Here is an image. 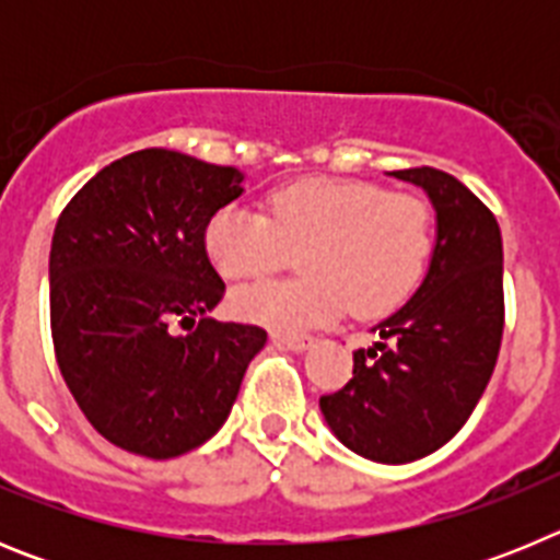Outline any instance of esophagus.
<instances>
[{"label": "esophagus", "mask_w": 560, "mask_h": 560, "mask_svg": "<svg viewBox=\"0 0 560 560\" xmlns=\"http://www.w3.org/2000/svg\"><path fill=\"white\" fill-rule=\"evenodd\" d=\"M271 341H275V345H280V348L305 350L311 341H314V336H308V334H280V330H277V334H271Z\"/></svg>", "instance_id": "esophagus-1"}]
</instances>
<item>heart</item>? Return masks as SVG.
Wrapping results in <instances>:
<instances>
[{
  "instance_id": "1",
  "label": "heart",
  "mask_w": 560,
  "mask_h": 560,
  "mask_svg": "<svg viewBox=\"0 0 560 560\" xmlns=\"http://www.w3.org/2000/svg\"><path fill=\"white\" fill-rule=\"evenodd\" d=\"M432 207L415 192L373 182H291L269 196V219L230 205L210 219L205 246L226 280H255L300 255L305 277L246 285L232 311L275 330H303L339 319L348 305L359 316L398 308L429 264Z\"/></svg>"
}]
</instances>
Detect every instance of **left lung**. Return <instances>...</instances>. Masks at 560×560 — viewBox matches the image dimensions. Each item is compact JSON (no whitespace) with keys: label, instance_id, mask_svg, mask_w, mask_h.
<instances>
[{"label":"left lung","instance_id":"8db88e82","mask_svg":"<svg viewBox=\"0 0 560 560\" xmlns=\"http://www.w3.org/2000/svg\"><path fill=\"white\" fill-rule=\"evenodd\" d=\"M423 187L438 212L429 275L404 308L353 353V378L319 398L336 438L375 463H412L446 446L482 398L504 330L502 232L452 173L393 171Z\"/></svg>","mask_w":560,"mask_h":560}]
</instances>
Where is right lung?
Listing matches in <instances>:
<instances>
[{
    "instance_id": "right-lung-1",
    "label": "right lung",
    "mask_w": 560,
    "mask_h": 560,
    "mask_svg": "<svg viewBox=\"0 0 560 560\" xmlns=\"http://www.w3.org/2000/svg\"><path fill=\"white\" fill-rule=\"evenodd\" d=\"M241 182L237 167L145 148L92 176L58 219V368L89 423L122 452L171 459L207 443L264 350V328L207 316L226 285L205 232Z\"/></svg>"
}]
</instances>
